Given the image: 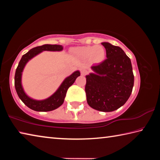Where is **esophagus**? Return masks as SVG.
Listing matches in <instances>:
<instances>
[{
  "label": "esophagus",
  "instance_id": "34e87169",
  "mask_svg": "<svg viewBox=\"0 0 160 160\" xmlns=\"http://www.w3.org/2000/svg\"><path fill=\"white\" fill-rule=\"evenodd\" d=\"M80 72H81V74H82V75H85V73L87 72V69L85 68H82L80 69Z\"/></svg>",
  "mask_w": 160,
  "mask_h": 160
}]
</instances>
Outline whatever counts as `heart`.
Wrapping results in <instances>:
<instances>
[{
  "mask_svg": "<svg viewBox=\"0 0 160 160\" xmlns=\"http://www.w3.org/2000/svg\"><path fill=\"white\" fill-rule=\"evenodd\" d=\"M75 53L82 58H90L94 62H101L106 56V50L102 45L87 46L77 48Z\"/></svg>",
  "mask_w": 160,
  "mask_h": 160,
  "instance_id": "b5f03b06",
  "label": "heart"
}]
</instances>
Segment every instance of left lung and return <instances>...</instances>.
Returning a JSON list of instances; mask_svg holds the SVG:
<instances>
[{
    "label": "left lung",
    "instance_id": "1",
    "mask_svg": "<svg viewBox=\"0 0 160 160\" xmlns=\"http://www.w3.org/2000/svg\"><path fill=\"white\" fill-rule=\"evenodd\" d=\"M107 59L91 67L86 75L85 92L89 106L110 112L122 107L131 96L134 85L131 61L123 49L109 42H102Z\"/></svg>",
    "mask_w": 160,
    "mask_h": 160
}]
</instances>
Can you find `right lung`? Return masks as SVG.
Instances as JSON below:
<instances>
[{"label": "right lung", "instance_id": "right-lung-1", "mask_svg": "<svg viewBox=\"0 0 160 160\" xmlns=\"http://www.w3.org/2000/svg\"><path fill=\"white\" fill-rule=\"evenodd\" d=\"M63 49V47L62 45L44 44L32 48L22 57L15 71V87L18 97L29 109L36 112H50L61 107L64 102L68 89L75 82L76 78L80 75L79 70L72 72L71 75L65 78L55 92L47 99L42 100L34 99L26 94L22 85V75L27 63L38 54L44 51H61Z\"/></svg>", "mask_w": 160, "mask_h": 160}]
</instances>
